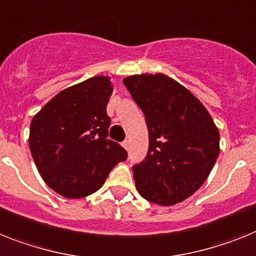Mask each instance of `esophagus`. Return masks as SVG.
I'll return each instance as SVG.
<instances>
[{
  "label": "esophagus",
  "instance_id": "1",
  "mask_svg": "<svg viewBox=\"0 0 256 256\" xmlns=\"http://www.w3.org/2000/svg\"><path fill=\"white\" fill-rule=\"evenodd\" d=\"M122 146H124V150H128V148H130V142H128V139H126V140L122 142Z\"/></svg>",
  "mask_w": 256,
  "mask_h": 256
}]
</instances>
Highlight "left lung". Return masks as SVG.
<instances>
[{
  "label": "left lung",
  "instance_id": "left-lung-1",
  "mask_svg": "<svg viewBox=\"0 0 256 256\" xmlns=\"http://www.w3.org/2000/svg\"><path fill=\"white\" fill-rule=\"evenodd\" d=\"M124 84L144 113L150 146L132 166L135 186L148 202L172 206L191 196L214 168L220 134L204 105L164 74L132 75Z\"/></svg>",
  "mask_w": 256,
  "mask_h": 256
}]
</instances>
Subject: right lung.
<instances>
[{
  "label": "right lung",
  "instance_id": "add662e5",
  "mask_svg": "<svg viewBox=\"0 0 256 256\" xmlns=\"http://www.w3.org/2000/svg\"><path fill=\"white\" fill-rule=\"evenodd\" d=\"M112 92L108 76H94L60 92L32 118V158L57 194L70 199L94 194L128 158L124 148L108 139Z\"/></svg>",
  "mask_w": 256,
  "mask_h": 256
}]
</instances>
